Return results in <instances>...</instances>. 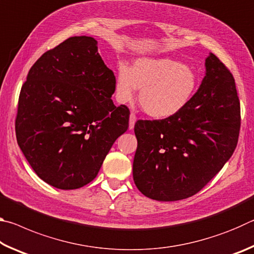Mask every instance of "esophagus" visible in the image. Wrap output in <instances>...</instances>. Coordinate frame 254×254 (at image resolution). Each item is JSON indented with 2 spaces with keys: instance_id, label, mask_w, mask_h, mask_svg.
I'll use <instances>...</instances> for the list:
<instances>
[{
  "instance_id": "34e87169",
  "label": "esophagus",
  "mask_w": 254,
  "mask_h": 254,
  "mask_svg": "<svg viewBox=\"0 0 254 254\" xmlns=\"http://www.w3.org/2000/svg\"><path fill=\"white\" fill-rule=\"evenodd\" d=\"M135 121H136L135 114H134V113H131V114H130V121H128V128H130V130H132V128L134 127Z\"/></svg>"
}]
</instances>
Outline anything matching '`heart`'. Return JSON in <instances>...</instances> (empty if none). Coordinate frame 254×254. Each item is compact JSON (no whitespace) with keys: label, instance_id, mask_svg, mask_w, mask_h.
<instances>
[{"label":"heart","instance_id":"obj_1","mask_svg":"<svg viewBox=\"0 0 254 254\" xmlns=\"http://www.w3.org/2000/svg\"><path fill=\"white\" fill-rule=\"evenodd\" d=\"M136 89H141L139 103L145 113L165 120L177 115L189 104L197 89V76L182 62L167 57L139 58L132 69L120 64L118 101H132Z\"/></svg>","mask_w":254,"mask_h":254}]
</instances>
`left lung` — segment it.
I'll use <instances>...</instances> for the list:
<instances>
[{
	"label": "left lung",
	"mask_w": 254,
	"mask_h": 254,
	"mask_svg": "<svg viewBox=\"0 0 254 254\" xmlns=\"http://www.w3.org/2000/svg\"><path fill=\"white\" fill-rule=\"evenodd\" d=\"M205 67L198 91L180 113L135 123L133 180L149 198L175 201L197 194L238 144L241 112L234 77L214 54Z\"/></svg>",
	"instance_id": "obj_1"
}]
</instances>
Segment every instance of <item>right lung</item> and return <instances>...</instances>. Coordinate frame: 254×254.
<instances>
[{
    "label": "right lung",
    "mask_w": 254,
    "mask_h": 254,
    "mask_svg": "<svg viewBox=\"0 0 254 254\" xmlns=\"http://www.w3.org/2000/svg\"><path fill=\"white\" fill-rule=\"evenodd\" d=\"M115 76L92 37H71L41 56L21 88L15 134L38 177L77 189L96 177L128 127L130 111L115 106Z\"/></svg>",
    "instance_id": "right-lung-1"
}]
</instances>
